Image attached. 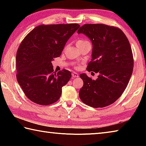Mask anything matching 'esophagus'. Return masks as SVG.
Segmentation results:
<instances>
[{"label":"esophagus","instance_id":"34e87169","mask_svg":"<svg viewBox=\"0 0 146 146\" xmlns=\"http://www.w3.org/2000/svg\"><path fill=\"white\" fill-rule=\"evenodd\" d=\"M71 75H72L73 78H75L76 77H78V74L77 73H75V72H73L72 74H71Z\"/></svg>","mask_w":146,"mask_h":146}]
</instances>
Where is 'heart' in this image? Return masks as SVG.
<instances>
[{
    "label": "heart",
    "mask_w": 146,
    "mask_h": 146,
    "mask_svg": "<svg viewBox=\"0 0 146 146\" xmlns=\"http://www.w3.org/2000/svg\"><path fill=\"white\" fill-rule=\"evenodd\" d=\"M86 40H77V42H76V45H80V44H84L86 42Z\"/></svg>",
    "instance_id": "obj_1"
}]
</instances>
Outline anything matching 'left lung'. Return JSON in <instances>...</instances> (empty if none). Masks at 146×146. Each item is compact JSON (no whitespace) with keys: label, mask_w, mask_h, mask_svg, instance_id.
<instances>
[{"label":"left lung","mask_w":146,"mask_h":146,"mask_svg":"<svg viewBox=\"0 0 146 146\" xmlns=\"http://www.w3.org/2000/svg\"><path fill=\"white\" fill-rule=\"evenodd\" d=\"M77 33L87 36L93 45L87 70L98 73L96 80L80 74L84 85L79 97L91 107H106L122 95L131 76L134 62L129 42L120 29L102 24H84Z\"/></svg>","instance_id":"1"}]
</instances>
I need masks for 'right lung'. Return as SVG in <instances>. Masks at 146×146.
<instances>
[{"label": "right lung", "mask_w": 146, "mask_h": 146, "mask_svg": "<svg viewBox=\"0 0 146 146\" xmlns=\"http://www.w3.org/2000/svg\"><path fill=\"white\" fill-rule=\"evenodd\" d=\"M78 24L40 25L27 35L17 50V79L27 97L37 104L56 102L62 88L71 77L70 71L53 72L51 61L60 56Z\"/></svg>", "instance_id": "add662e5"}]
</instances>
